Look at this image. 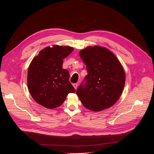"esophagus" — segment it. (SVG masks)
<instances>
[{
	"label": "esophagus",
	"mask_w": 154,
	"mask_h": 154,
	"mask_svg": "<svg viewBox=\"0 0 154 154\" xmlns=\"http://www.w3.org/2000/svg\"><path fill=\"white\" fill-rule=\"evenodd\" d=\"M72 85H73L74 88H75V89L76 90V89H77V87H78V83H74V84H73Z\"/></svg>",
	"instance_id": "1"
}]
</instances>
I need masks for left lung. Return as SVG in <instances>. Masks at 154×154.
<instances>
[{
	"label": "left lung",
	"mask_w": 154,
	"mask_h": 154,
	"mask_svg": "<svg viewBox=\"0 0 154 154\" xmlns=\"http://www.w3.org/2000/svg\"><path fill=\"white\" fill-rule=\"evenodd\" d=\"M80 56L88 74L77 88L76 94L87 109L100 111L116 103L122 94L125 74L116 56L105 48L87 47Z\"/></svg>",
	"instance_id": "8db88e82"
}]
</instances>
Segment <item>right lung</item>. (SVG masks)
Segmentation results:
<instances>
[{
  "label": "right lung",
  "instance_id": "1",
  "mask_svg": "<svg viewBox=\"0 0 154 154\" xmlns=\"http://www.w3.org/2000/svg\"><path fill=\"white\" fill-rule=\"evenodd\" d=\"M73 51L69 46L54 45L40 51L27 72V86L32 98L48 109L61 105L70 92L76 90L70 83L69 72L62 69L63 59Z\"/></svg>",
  "mask_w": 154,
  "mask_h": 154
}]
</instances>
